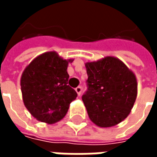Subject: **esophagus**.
I'll list each match as a JSON object with an SVG mask.
<instances>
[{"label":"esophagus","mask_w":157,"mask_h":157,"mask_svg":"<svg viewBox=\"0 0 157 157\" xmlns=\"http://www.w3.org/2000/svg\"><path fill=\"white\" fill-rule=\"evenodd\" d=\"M82 86H77V87L75 88V92H76V93H77V95L78 96H81V94H82Z\"/></svg>","instance_id":"obj_1"}]
</instances>
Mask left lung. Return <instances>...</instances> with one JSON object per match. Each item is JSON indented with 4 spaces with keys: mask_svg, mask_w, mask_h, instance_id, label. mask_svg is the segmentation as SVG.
Instances as JSON below:
<instances>
[{
    "mask_svg": "<svg viewBox=\"0 0 157 157\" xmlns=\"http://www.w3.org/2000/svg\"><path fill=\"white\" fill-rule=\"evenodd\" d=\"M88 89L82 96L91 121L109 128L124 120L137 97L135 73L119 59L106 56L86 63Z\"/></svg>",
    "mask_w": 157,
    "mask_h": 157,
    "instance_id": "obj_1",
    "label": "left lung"
}]
</instances>
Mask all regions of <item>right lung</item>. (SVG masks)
<instances>
[{
	"label": "right lung",
	"mask_w": 157,
	"mask_h": 157,
	"mask_svg": "<svg viewBox=\"0 0 157 157\" xmlns=\"http://www.w3.org/2000/svg\"><path fill=\"white\" fill-rule=\"evenodd\" d=\"M55 51L37 56L24 69L21 91L26 109L39 121L48 124L61 120L77 93L68 85L69 63Z\"/></svg>",
	"instance_id": "add662e5"
}]
</instances>
